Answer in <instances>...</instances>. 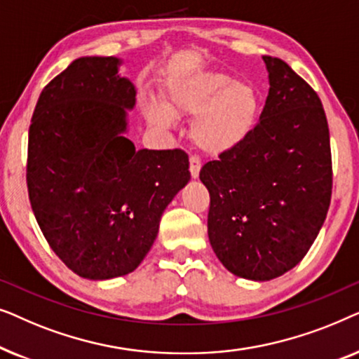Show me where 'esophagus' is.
Returning a JSON list of instances; mask_svg holds the SVG:
<instances>
[{
  "label": "esophagus",
  "instance_id": "esophagus-1",
  "mask_svg": "<svg viewBox=\"0 0 359 359\" xmlns=\"http://www.w3.org/2000/svg\"><path fill=\"white\" fill-rule=\"evenodd\" d=\"M199 171H201V160L198 156H191L189 158V173H191V178H198L199 176Z\"/></svg>",
  "mask_w": 359,
  "mask_h": 359
}]
</instances>
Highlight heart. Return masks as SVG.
<instances>
[{
    "mask_svg": "<svg viewBox=\"0 0 359 359\" xmlns=\"http://www.w3.org/2000/svg\"><path fill=\"white\" fill-rule=\"evenodd\" d=\"M145 112L150 124L161 130L171 129L175 117L194 116L191 122L194 145L208 155H222L252 135L262 100L255 86L227 73L191 70L170 81L165 104L150 100Z\"/></svg>",
    "mask_w": 359,
    "mask_h": 359,
    "instance_id": "heart-1",
    "label": "heart"
}]
</instances>
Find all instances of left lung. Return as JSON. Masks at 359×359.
Wrapping results in <instances>:
<instances>
[{
  "instance_id": "obj_1",
  "label": "left lung",
  "mask_w": 359,
  "mask_h": 359,
  "mask_svg": "<svg viewBox=\"0 0 359 359\" xmlns=\"http://www.w3.org/2000/svg\"><path fill=\"white\" fill-rule=\"evenodd\" d=\"M269 91L237 149L208 161L209 242L235 276L269 281L306 257L332 198L330 135L317 93L281 58L263 55Z\"/></svg>"
}]
</instances>
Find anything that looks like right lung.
Wrapping results in <instances>:
<instances>
[{"instance_id": "right-lung-1", "label": "right lung", "mask_w": 359, "mask_h": 359, "mask_svg": "<svg viewBox=\"0 0 359 359\" xmlns=\"http://www.w3.org/2000/svg\"><path fill=\"white\" fill-rule=\"evenodd\" d=\"M117 57H81L43 88L29 127L27 189L43 237L78 276L104 281L142 263L188 184L183 150H135L137 90Z\"/></svg>"}]
</instances>
